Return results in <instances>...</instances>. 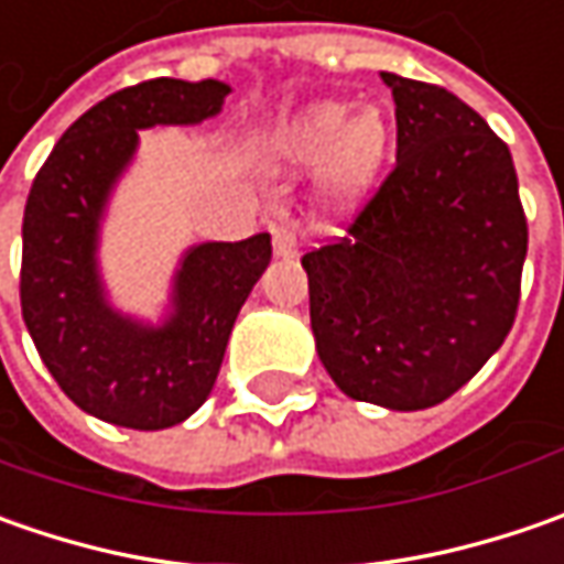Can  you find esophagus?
Here are the masks:
<instances>
[{
	"label": "esophagus",
	"instance_id": "1",
	"mask_svg": "<svg viewBox=\"0 0 564 564\" xmlns=\"http://www.w3.org/2000/svg\"><path fill=\"white\" fill-rule=\"evenodd\" d=\"M270 231H272V248H275L279 257H292V253H297V238H294L292 228L272 226Z\"/></svg>",
	"mask_w": 564,
	"mask_h": 564
}]
</instances>
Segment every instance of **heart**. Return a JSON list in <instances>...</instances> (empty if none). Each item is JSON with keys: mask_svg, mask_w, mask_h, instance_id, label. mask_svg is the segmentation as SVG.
I'll use <instances>...</instances> for the list:
<instances>
[{"mask_svg": "<svg viewBox=\"0 0 564 564\" xmlns=\"http://www.w3.org/2000/svg\"><path fill=\"white\" fill-rule=\"evenodd\" d=\"M282 153L294 163H319L326 191L348 204L373 185L389 153V124L382 112L367 109L351 119V106L319 102L285 128Z\"/></svg>", "mask_w": 564, "mask_h": 564, "instance_id": "b5f03b06", "label": "heart"}]
</instances>
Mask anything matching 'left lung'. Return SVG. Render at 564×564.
Instances as JSON below:
<instances>
[{
	"instance_id": "1",
	"label": "left lung",
	"mask_w": 564,
	"mask_h": 564,
	"mask_svg": "<svg viewBox=\"0 0 564 564\" xmlns=\"http://www.w3.org/2000/svg\"><path fill=\"white\" fill-rule=\"evenodd\" d=\"M395 163L341 238L301 257L316 351L355 401L421 411L506 341L528 216L506 141L440 84L382 72Z\"/></svg>"
}]
</instances>
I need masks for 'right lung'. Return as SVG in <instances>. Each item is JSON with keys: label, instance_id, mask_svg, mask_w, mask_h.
Instances as JSON below:
<instances>
[{"label": "right lung", "instance_id": "1", "mask_svg": "<svg viewBox=\"0 0 564 564\" xmlns=\"http://www.w3.org/2000/svg\"><path fill=\"white\" fill-rule=\"evenodd\" d=\"M226 94L219 80L175 77L116 90L58 138L33 178L21 226V314L58 389L99 421L165 430L191 417L213 392L235 316L270 263V235L194 248L163 329L121 319L99 294V213L138 128L204 121Z\"/></svg>", "mask_w": 564, "mask_h": 564}]
</instances>
